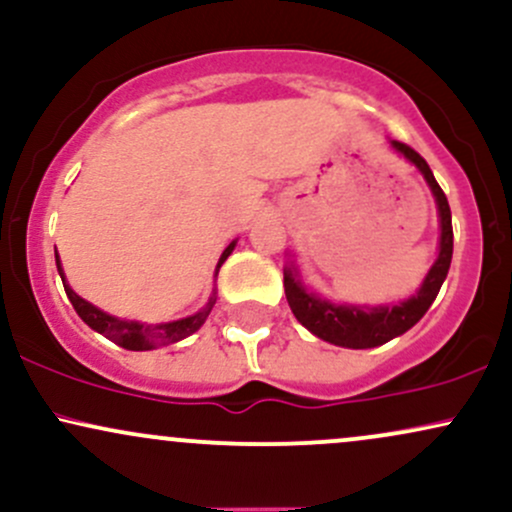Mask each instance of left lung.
Listing matches in <instances>:
<instances>
[{
    "label": "left lung",
    "instance_id": "1",
    "mask_svg": "<svg viewBox=\"0 0 512 512\" xmlns=\"http://www.w3.org/2000/svg\"><path fill=\"white\" fill-rule=\"evenodd\" d=\"M390 146L399 156L424 175L426 185L431 187L433 199L438 207V223H440V238H438V257L431 264L428 274L421 281L419 291L414 296L404 298L395 305H356V303H332L330 298H322L320 293L310 291L303 284L301 272H298L296 262H289L284 267V289L286 301H289L293 315L301 322L308 332L320 337L322 342H330L334 346H344V349H373V346L387 344L390 339L399 337L431 308L436 301L440 286H443L445 276H448L450 260H452V216L450 204L445 192L433 178L428 163L416 154L414 149L402 142L390 139Z\"/></svg>",
    "mask_w": 512,
    "mask_h": 512
}]
</instances>
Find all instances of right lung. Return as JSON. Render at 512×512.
<instances>
[{
	"label": "right lung",
	"mask_w": 512,
	"mask_h": 512,
	"mask_svg": "<svg viewBox=\"0 0 512 512\" xmlns=\"http://www.w3.org/2000/svg\"><path fill=\"white\" fill-rule=\"evenodd\" d=\"M236 243L238 240H233V243L221 252L214 274H219L221 264L228 260V255H231L233 248H236ZM55 260H57V272L62 276L64 291H67V298L72 301L74 310L79 313L81 320H84L91 330L103 334V337H108L110 342H115L117 346H122V349L127 351H151V349H158V346H168V344L180 342V339L190 337L192 332H197L199 327L207 322L211 308H214L216 303V289H214L211 291L207 305L199 308L195 315H187V317H180V320H170V322H158V325H146V322H139V320H125V317H115L105 313L101 308H96L93 303L84 301V298H81L79 293L67 284V276H64L60 255H57V252H55Z\"/></svg>",
	"instance_id": "1"
}]
</instances>
